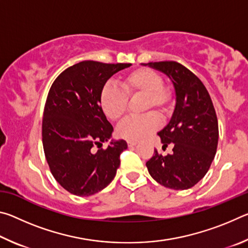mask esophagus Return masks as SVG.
Listing matches in <instances>:
<instances>
[{"instance_id":"obj_1","label":"esophagus","mask_w":248,"mask_h":248,"mask_svg":"<svg viewBox=\"0 0 248 248\" xmlns=\"http://www.w3.org/2000/svg\"><path fill=\"white\" fill-rule=\"evenodd\" d=\"M136 145H138L137 142H132V141H129V142H128V146H129V148H132V146H136Z\"/></svg>"}]
</instances>
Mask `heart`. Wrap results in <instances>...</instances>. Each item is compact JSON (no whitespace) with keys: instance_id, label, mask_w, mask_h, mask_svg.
Here are the masks:
<instances>
[{"instance_id":"obj_1","label":"heart","mask_w":248,"mask_h":248,"mask_svg":"<svg viewBox=\"0 0 248 248\" xmlns=\"http://www.w3.org/2000/svg\"><path fill=\"white\" fill-rule=\"evenodd\" d=\"M120 91L106 84L99 93V105L107 118L112 121L123 119L127 114L128 98L143 96L142 110L155 109L159 116L165 117L171 108V92L163 85V78L150 69H138L120 79ZM159 127L158 117L149 112L138 118H130L118 127V134L124 139L139 142L156 131Z\"/></svg>"}]
</instances>
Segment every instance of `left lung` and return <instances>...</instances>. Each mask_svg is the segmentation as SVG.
Wrapping results in <instances>:
<instances>
[{
    "label": "left lung",
    "mask_w": 248,
    "mask_h": 248,
    "mask_svg": "<svg viewBox=\"0 0 248 248\" xmlns=\"http://www.w3.org/2000/svg\"><path fill=\"white\" fill-rule=\"evenodd\" d=\"M144 65L166 74L176 94L173 116L157 133L163 148L170 144L173 152L163 156L154 150L146 167L162 186L188 189L204 177L217 152L219 127L211 97L203 83L178 62H150Z\"/></svg>",
    "instance_id": "1"
}]
</instances>
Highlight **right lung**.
Wrapping results in <instances>:
<instances>
[{"label":"right lung","mask_w":248,"mask_h":248,"mask_svg":"<svg viewBox=\"0 0 248 248\" xmlns=\"http://www.w3.org/2000/svg\"><path fill=\"white\" fill-rule=\"evenodd\" d=\"M130 63L82 61L54 79L46 100L43 144L57 182L75 196H92L107 187L120 165L124 140H111L114 128L99 105V93L115 73Z\"/></svg>","instance_id":"1"}]
</instances>
